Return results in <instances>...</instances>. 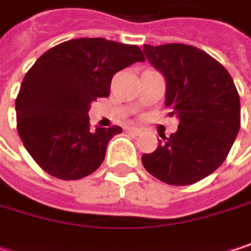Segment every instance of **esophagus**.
<instances>
[{
    "mask_svg": "<svg viewBox=\"0 0 251 251\" xmlns=\"http://www.w3.org/2000/svg\"><path fill=\"white\" fill-rule=\"evenodd\" d=\"M127 132L132 135H141V129H136V127H127Z\"/></svg>",
    "mask_w": 251,
    "mask_h": 251,
    "instance_id": "34e87169",
    "label": "esophagus"
}]
</instances>
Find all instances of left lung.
Segmentation results:
<instances>
[{
    "label": "left lung",
    "mask_w": 251,
    "mask_h": 251,
    "mask_svg": "<svg viewBox=\"0 0 251 251\" xmlns=\"http://www.w3.org/2000/svg\"><path fill=\"white\" fill-rule=\"evenodd\" d=\"M150 64L167 81L166 106L177 115V132L161 136L145 170L158 180L187 186L214 173L240 129V96L226 68L206 52L184 43L144 45Z\"/></svg>",
    "instance_id": "left-lung-1"
}]
</instances>
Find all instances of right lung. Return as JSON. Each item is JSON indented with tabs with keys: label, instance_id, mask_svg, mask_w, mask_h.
<instances>
[{
	"label": "right lung",
	"instance_id": "add662e5",
	"mask_svg": "<svg viewBox=\"0 0 251 251\" xmlns=\"http://www.w3.org/2000/svg\"><path fill=\"white\" fill-rule=\"evenodd\" d=\"M136 45L81 37L46 50L27 71L16 99L17 130L43 172L62 180L94 173L121 126L90 127V103L109 97L113 75L144 62Z\"/></svg>",
	"mask_w": 251,
	"mask_h": 251
}]
</instances>
